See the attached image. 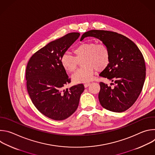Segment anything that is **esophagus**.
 <instances>
[{
  "mask_svg": "<svg viewBox=\"0 0 155 155\" xmlns=\"http://www.w3.org/2000/svg\"><path fill=\"white\" fill-rule=\"evenodd\" d=\"M90 85V83H85L84 84V87H87V86H89Z\"/></svg>",
  "mask_w": 155,
  "mask_h": 155,
  "instance_id": "1",
  "label": "esophagus"
}]
</instances>
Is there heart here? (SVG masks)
I'll return each instance as SVG.
<instances>
[{"label":"heart","instance_id":"b5f03b06","mask_svg":"<svg viewBox=\"0 0 155 155\" xmlns=\"http://www.w3.org/2000/svg\"><path fill=\"white\" fill-rule=\"evenodd\" d=\"M75 57L68 53H64L60 59L64 69L68 72H73L78 61L83 60L84 68L77 70L72 76L75 83H84L90 81L94 74V69L102 71L107 68L110 62V53L108 48L102 43L94 41L84 42L73 49Z\"/></svg>","mask_w":155,"mask_h":155}]
</instances>
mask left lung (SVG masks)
<instances>
[{"label": "left lung", "mask_w": 155, "mask_h": 155, "mask_svg": "<svg viewBox=\"0 0 155 155\" xmlns=\"http://www.w3.org/2000/svg\"><path fill=\"white\" fill-rule=\"evenodd\" d=\"M87 37L102 41L110 53L109 64L99 75L114 81L115 86L112 88L100 83L101 105L114 112L126 111L136 101L144 84L146 68L141 51L131 40L117 32L91 30L84 33L80 40Z\"/></svg>", "instance_id": "1"}]
</instances>
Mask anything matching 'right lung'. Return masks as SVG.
Here are the masks:
<instances>
[{"instance_id": "obj_1", "label": "right lung", "mask_w": 155, "mask_h": 155, "mask_svg": "<svg viewBox=\"0 0 155 155\" xmlns=\"http://www.w3.org/2000/svg\"><path fill=\"white\" fill-rule=\"evenodd\" d=\"M80 35L72 32L50 42L35 53L27 65L26 79L30 98L40 112L54 120L71 116L84 90V85L79 84L62 90L71 80L60 59Z\"/></svg>"}]
</instances>
